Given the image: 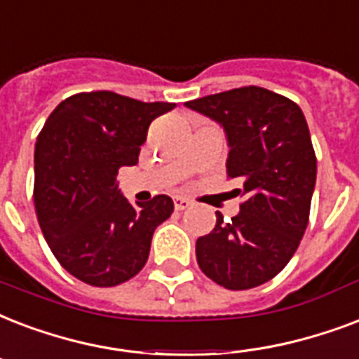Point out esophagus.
<instances>
[{
	"label": "esophagus",
	"instance_id": "esophagus-1",
	"mask_svg": "<svg viewBox=\"0 0 359 359\" xmlns=\"http://www.w3.org/2000/svg\"><path fill=\"white\" fill-rule=\"evenodd\" d=\"M174 208H176L177 211L187 210V208H191V200L182 198V196H176V198H174Z\"/></svg>",
	"mask_w": 359,
	"mask_h": 359
}]
</instances>
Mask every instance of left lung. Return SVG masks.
Segmentation results:
<instances>
[{
    "mask_svg": "<svg viewBox=\"0 0 359 359\" xmlns=\"http://www.w3.org/2000/svg\"><path fill=\"white\" fill-rule=\"evenodd\" d=\"M223 127L226 174L243 185L240 213L196 240L200 269L229 290L268 283L298 249L309 223L316 157L305 116L290 99L245 86L185 102Z\"/></svg>",
    "mask_w": 359,
    "mask_h": 359,
    "instance_id": "8db88e82",
    "label": "left lung"
}]
</instances>
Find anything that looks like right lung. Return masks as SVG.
Wrapping results in <instances>:
<instances>
[{"label":"right lung","mask_w":359,"mask_h":359,"mask_svg":"<svg viewBox=\"0 0 359 359\" xmlns=\"http://www.w3.org/2000/svg\"><path fill=\"white\" fill-rule=\"evenodd\" d=\"M174 107L91 91L61 101L46 119L35 144L33 200L44 240L76 279L116 286L144 268L174 202L159 194L133 205L118 189V170L138 163L149 123Z\"/></svg>","instance_id":"1"}]
</instances>
